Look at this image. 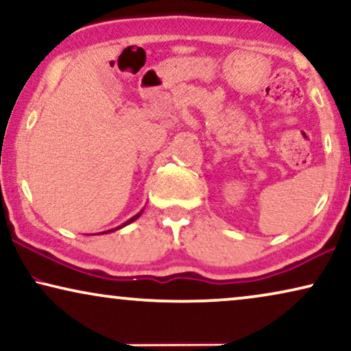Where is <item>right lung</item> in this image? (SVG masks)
I'll list each match as a JSON object with an SVG mask.
<instances>
[{
	"label": "right lung",
	"mask_w": 351,
	"mask_h": 351,
	"mask_svg": "<svg viewBox=\"0 0 351 351\" xmlns=\"http://www.w3.org/2000/svg\"><path fill=\"white\" fill-rule=\"evenodd\" d=\"M141 214H142V213H138V214H136V215H134V217H131V219H129V220H128V222H124L123 225H119V227H117V228H113V230H108V232H104V233H110V232H114V230H119V228L126 227V225H129V223H131V222H134V220H136V219H138V217H141Z\"/></svg>",
	"instance_id": "obj_1"
}]
</instances>
